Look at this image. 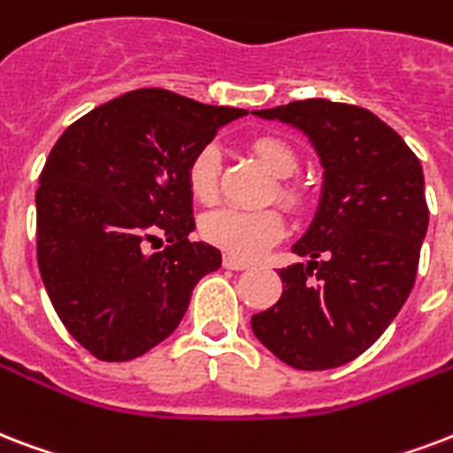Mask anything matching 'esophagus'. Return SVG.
<instances>
[{
  "mask_svg": "<svg viewBox=\"0 0 453 453\" xmlns=\"http://www.w3.org/2000/svg\"><path fill=\"white\" fill-rule=\"evenodd\" d=\"M223 265H226L227 271H247L251 264L240 261V258H234V257H223Z\"/></svg>",
  "mask_w": 453,
  "mask_h": 453,
  "instance_id": "obj_1",
  "label": "esophagus"
}]
</instances>
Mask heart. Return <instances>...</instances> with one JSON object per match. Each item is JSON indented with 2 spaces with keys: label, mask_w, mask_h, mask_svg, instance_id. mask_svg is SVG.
<instances>
[{
  "label": "heart",
  "mask_w": 453,
  "mask_h": 453,
  "mask_svg": "<svg viewBox=\"0 0 453 453\" xmlns=\"http://www.w3.org/2000/svg\"><path fill=\"white\" fill-rule=\"evenodd\" d=\"M251 151L275 178H289L299 168L295 150L280 137H273V134L257 137L251 142ZM219 147L203 144L202 150L195 151V157L189 158L188 171H185L189 195L195 196L196 202L211 203L219 195ZM271 196H278V202L285 203L288 209H296L302 203V196L285 182H275ZM199 233L209 244L226 251L227 257L250 261V258L261 257L268 247L280 240L285 233V220H282L280 211H275V209L247 211V209L226 206L219 211L206 213L199 223Z\"/></svg>",
  "instance_id": "heart-1"
}]
</instances>
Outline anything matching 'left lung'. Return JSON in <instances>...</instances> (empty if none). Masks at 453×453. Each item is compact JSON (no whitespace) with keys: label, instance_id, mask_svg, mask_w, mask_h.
Instances as JSON below:
<instances>
[{"label":"left lung","instance_id":"8db88e82","mask_svg":"<svg viewBox=\"0 0 453 453\" xmlns=\"http://www.w3.org/2000/svg\"><path fill=\"white\" fill-rule=\"evenodd\" d=\"M257 116L299 127L319 151V211L282 268V296L251 316V330L299 371L361 357L388 330L418 273L427 233L418 157L392 127L354 104L303 99Z\"/></svg>","mask_w":453,"mask_h":453}]
</instances>
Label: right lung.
<instances>
[{
	"instance_id": "add662e5",
	"label": "right lung",
	"mask_w": 453,
	"mask_h": 453,
	"mask_svg": "<svg viewBox=\"0 0 453 453\" xmlns=\"http://www.w3.org/2000/svg\"><path fill=\"white\" fill-rule=\"evenodd\" d=\"M244 109L144 88L96 106L40 173L37 265L51 306L99 361H130L180 326L220 251L189 242V158ZM169 242L164 252L150 243Z\"/></svg>"
}]
</instances>
